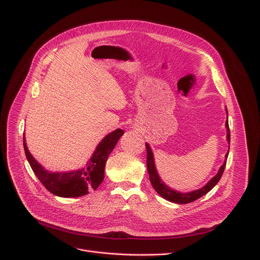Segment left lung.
<instances>
[{
  "label": "left lung",
  "mask_w": 260,
  "mask_h": 260,
  "mask_svg": "<svg viewBox=\"0 0 260 260\" xmlns=\"http://www.w3.org/2000/svg\"><path fill=\"white\" fill-rule=\"evenodd\" d=\"M226 114H228V109H225ZM225 127H226V140L230 144V129H229V121L226 119L225 121ZM146 145V153H147V160H146V167H147V172L149 175V181H151L153 187L155 188L156 192L162 197L165 198L168 201L174 202V203H179V204H184V203H189L193 202L197 199H199L200 197L204 196L206 194H208L210 190L218 183L221 178V176L223 174V171L225 169V165H226V159H228V155H229V151H230V145H229V149L228 153L225 154V160L223 161L222 166L220 167L219 171L218 173L213 177V178L206 184L203 185L201 188L192 190V192H186V193H182V192H178V190L173 189L170 186H168L165 182H163L160 178V176L157 172L156 166H155V158H154V154L151 146H149L148 143H145Z\"/></svg>",
  "instance_id": "1"
}]
</instances>
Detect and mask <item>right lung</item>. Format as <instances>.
Listing matches in <instances>:
<instances>
[{
	"mask_svg": "<svg viewBox=\"0 0 260 260\" xmlns=\"http://www.w3.org/2000/svg\"><path fill=\"white\" fill-rule=\"evenodd\" d=\"M123 134L124 132L121 128H117L106 135L95 147L85 167L70 172H49L44 169L29 153L25 135H23V145L26 158L35 175L46 189L59 197L73 198L84 196L99 187L104 179V168L107 158Z\"/></svg>",
	"mask_w": 260,
	"mask_h": 260,
	"instance_id": "right-lung-1",
	"label": "right lung"
}]
</instances>
